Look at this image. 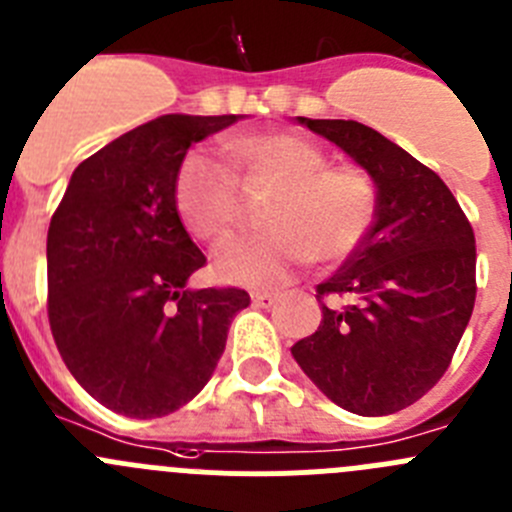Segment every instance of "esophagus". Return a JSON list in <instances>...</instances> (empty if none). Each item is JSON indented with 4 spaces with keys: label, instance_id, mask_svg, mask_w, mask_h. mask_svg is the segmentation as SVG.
<instances>
[{
    "label": "esophagus",
    "instance_id": "obj_1",
    "mask_svg": "<svg viewBox=\"0 0 512 512\" xmlns=\"http://www.w3.org/2000/svg\"><path fill=\"white\" fill-rule=\"evenodd\" d=\"M251 302H253V307L269 309L271 304H276V294H269V292H253V294H251Z\"/></svg>",
    "mask_w": 512,
    "mask_h": 512
}]
</instances>
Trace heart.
Wrapping results in <instances>:
<instances>
[{"mask_svg":"<svg viewBox=\"0 0 512 512\" xmlns=\"http://www.w3.org/2000/svg\"><path fill=\"white\" fill-rule=\"evenodd\" d=\"M231 174L203 152L177 167L175 208L198 241L215 243L238 220V185L271 190L261 208L266 233L233 238L213 256L228 284L274 289L307 261L330 266L348 259L373 228L378 190L353 164H330L325 149L294 131L241 134L223 144Z\"/></svg>","mask_w":512,"mask_h":512,"instance_id":"1","label":"heart"}]
</instances>
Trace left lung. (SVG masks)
Returning a JSON list of instances; mask_svg holds the SVG:
<instances>
[{
    "label": "left lung",
    "mask_w": 512,
    "mask_h": 512,
    "mask_svg": "<svg viewBox=\"0 0 512 512\" xmlns=\"http://www.w3.org/2000/svg\"><path fill=\"white\" fill-rule=\"evenodd\" d=\"M299 124L373 177L378 210L365 241L317 284L322 322L292 355L342 409L396 414L437 386L470 322L475 233L442 177L375 129L304 116Z\"/></svg>",
    "instance_id": "left-lung-1"
}]
</instances>
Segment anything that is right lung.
<instances>
[{"instance_id":"add662e5","label":"right lung","mask_w":512,"mask_h":512,"mask_svg":"<svg viewBox=\"0 0 512 512\" xmlns=\"http://www.w3.org/2000/svg\"><path fill=\"white\" fill-rule=\"evenodd\" d=\"M241 116L164 114L75 167L48 231V317L73 378L116 414L167 416L203 391L243 289H198L175 208L187 149Z\"/></svg>"}]
</instances>
